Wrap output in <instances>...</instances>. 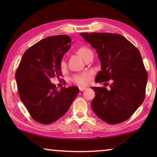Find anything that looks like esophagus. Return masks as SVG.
<instances>
[{"label": "esophagus", "mask_w": 157, "mask_h": 157, "mask_svg": "<svg viewBox=\"0 0 157 157\" xmlns=\"http://www.w3.org/2000/svg\"><path fill=\"white\" fill-rule=\"evenodd\" d=\"M86 89H87V88H86V87H83V86H80V87H79V89H80V91H84V90H86Z\"/></svg>", "instance_id": "obj_1"}]
</instances>
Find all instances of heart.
I'll return each instance as SVG.
<instances>
[{
	"label": "heart",
	"instance_id": "b5f03b06",
	"mask_svg": "<svg viewBox=\"0 0 157 157\" xmlns=\"http://www.w3.org/2000/svg\"><path fill=\"white\" fill-rule=\"evenodd\" d=\"M91 52V50L86 46H81L77 49V53L82 59H84L88 53ZM60 66L61 69H63L66 67V63L63 60L60 61ZM92 77V72L89 71H86L80 74H76L71 77V80L74 83L78 86H86L90 82Z\"/></svg>",
	"mask_w": 157,
	"mask_h": 157
}]
</instances>
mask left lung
<instances>
[{
    "label": "left lung",
    "mask_w": 157,
    "mask_h": 157,
    "mask_svg": "<svg viewBox=\"0 0 157 157\" xmlns=\"http://www.w3.org/2000/svg\"><path fill=\"white\" fill-rule=\"evenodd\" d=\"M80 35L96 49L101 63L95 81L112 80L109 89L92 87L96 93L91 102L93 111L111 125L125 121L145 96L147 74L140 51L119 34L85 32Z\"/></svg>",
    "instance_id": "obj_1"
}]
</instances>
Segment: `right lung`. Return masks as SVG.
I'll use <instances>...</instances> for the list:
<instances>
[{"label":"right lung","mask_w":157,"mask_h":157,"mask_svg":"<svg viewBox=\"0 0 157 157\" xmlns=\"http://www.w3.org/2000/svg\"><path fill=\"white\" fill-rule=\"evenodd\" d=\"M71 42L64 35L41 40L24 52L16 71L20 98L39 123L48 125L63 116L78 94L76 86L57 90L50 81L63 75L60 63Z\"/></svg>","instance_id":"add662e5"}]
</instances>
